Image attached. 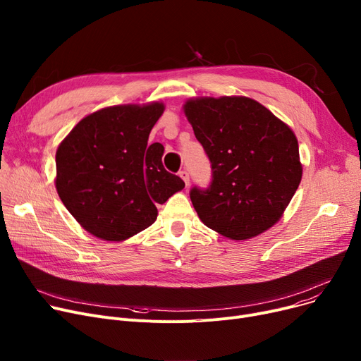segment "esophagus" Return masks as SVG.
I'll list each match as a JSON object with an SVG mask.
<instances>
[{
    "label": "esophagus",
    "instance_id": "esophagus-1",
    "mask_svg": "<svg viewBox=\"0 0 361 361\" xmlns=\"http://www.w3.org/2000/svg\"><path fill=\"white\" fill-rule=\"evenodd\" d=\"M180 177L183 178V181L185 183V185H188V183H190V176H188L187 169H181V171H180Z\"/></svg>",
    "mask_w": 361,
    "mask_h": 361
}]
</instances>
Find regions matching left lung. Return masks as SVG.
Returning <instances> with one entry per match:
<instances>
[{
    "label": "left lung",
    "instance_id": "8db88e82",
    "mask_svg": "<svg viewBox=\"0 0 361 361\" xmlns=\"http://www.w3.org/2000/svg\"><path fill=\"white\" fill-rule=\"evenodd\" d=\"M184 114L212 168L209 187L190 190L200 221L231 240L269 230L301 181L293 130L245 97L188 99Z\"/></svg>",
    "mask_w": 361,
    "mask_h": 361
}]
</instances>
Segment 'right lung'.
Wrapping results in <instances>:
<instances>
[{
    "instance_id": "obj_1",
    "label": "right lung",
    "mask_w": 361,
    "mask_h": 361,
    "mask_svg": "<svg viewBox=\"0 0 361 361\" xmlns=\"http://www.w3.org/2000/svg\"><path fill=\"white\" fill-rule=\"evenodd\" d=\"M162 102L116 105L89 114L56 149V192L92 235L123 241L157 221V204L184 181L162 165L164 146L147 145Z\"/></svg>"
}]
</instances>
